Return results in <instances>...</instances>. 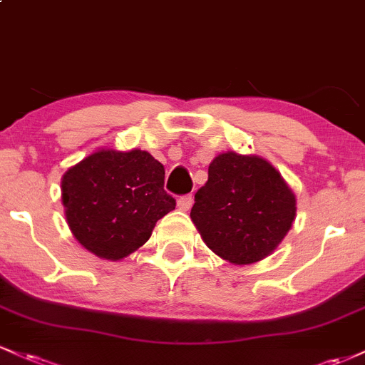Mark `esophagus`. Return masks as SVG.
I'll list each match as a JSON object with an SVG mask.
<instances>
[{
  "label": "esophagus",
  "mask_w": 365,
  "mask_h": 365,
  "mask_svg": "<svg viewBox=\"0 0 365 365\" xmlns=\"http://www.w3.org/2000/svg\"><path fill=\"white\" fill-rule=\"evenodd\" d=\"M178 209L180 211H188V209L192 207V204H194V197H192L190 194L188 195H182L178 199Z\"/></svg>",
  "instance_id": "34e87169"
}]
</instances>
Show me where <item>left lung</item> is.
I'll use <instances>...</instances> for the list:
<instances>
[{
    "label": "left lung",
    "instance_id": "8db88e82",
    "mask_svg": "<svg viewBox=\"0 0 365 365\" xmlns=\"http://www.w3.org/2000/svg\"><path fill=\"white\" fill-rule=\"evenodd\" d=\"M190 217L212 252L232 264L262 261L295 220V195L273 165L259 156L223 153L212 159Z\"/></svg>",
    "mask_w": 365,
    "mask_h": 365
}]
</instances>
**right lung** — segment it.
Listing matches in <instances>:
<instances>
[{
  "label": "right lung",
  "mask_w": 365,
  "mask_h": 365,
  "mask_svg": "<svg viewBox=\"0 0 365 365\" xmlns=\"http://www.w3.org/2000/svg\"><path fill=\"white\" fill-rule=\"evenodd\" d=\"M66 223L78 244L120 261L149 240L177 202L165 190V166L148 150L99 149L61 180Z\"/></svg>",
  "instance_id": "right-lung-1"
}]
</instances>
